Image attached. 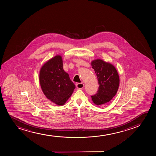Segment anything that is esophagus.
<instances>
[{"instance_id":"obj_1","label":"esophagus","mask_w":156,"mask_h":156,"mask_svg":"<svg viewBox=\"0 0 156 156\" xmlns=\"http://www.w3.org/2000/svg\"><path fill=\"white\" fill-rule=\"evenodd\" d=\"M76 87L79 89H81L82 88L84 87V84H83L82 83H78L76 84Z\"/></svg>"}]
</instances>
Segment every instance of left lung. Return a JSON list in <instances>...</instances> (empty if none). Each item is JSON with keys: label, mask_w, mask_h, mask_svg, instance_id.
Masks as SVG:
<instances>
[{"label": "left lung", "mask_w": 156, "mask_h": 156, "mask_svg": "<svg viewBox=\"0 0 156 156\" xmlns=\"http://www.w3.org/2000/svg\"><path fill=\"white\" fill-rule=\"evenodd\" d=\"M92 68L97 77L99 89L97 94L92 95V100L95 105L102 106L112 100L119 89V74L113 65L100 59L91 62Z\"/></svg>", "instance_id": "1"}]
</instances>
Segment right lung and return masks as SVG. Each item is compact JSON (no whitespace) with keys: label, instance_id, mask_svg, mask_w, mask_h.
Returning a JSON list of instances; mask_svg holds the SVG:
<instances>
[{"label":"right lung","instance_id":"obj_1","mask_svg":"<svg viewBox=\"0 0 156 156\" xmlns=\"http://www.w3.org/2000/svg\"><path fill=\"white\" fill-rule=\"evenodd\" d=\"M39 80L44 95L59 105H64L76 88L69 75L63 69L60 55L55 56L43 65L40 72Z\"/></svg>","mask_w":156,"mask_h":156}]
</instances>
